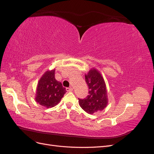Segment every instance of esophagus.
Listing matches in <instances>:
<instances>
[{
    "mask_svg": "<svg viewBox=\"0 0 154 154\" xmlns=\"http://www.w3.org/2000/svg\"><path fill=\"white\" fill-rule=\"evenodd\" d=\"M66 91L67 92H72L73 89H72V88H71V87H67V88H66Z\"/></svg>",
    "mask_w": 154,
    "mask_h": 154,
    "instance_id": "34e87169",
    "label": "esophagus"
}]
</instances>
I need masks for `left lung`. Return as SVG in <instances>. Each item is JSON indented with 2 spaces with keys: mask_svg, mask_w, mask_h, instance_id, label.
<instances>
[{
  "mask_svg": "<svg viewBox=\"0 0 154 154\" xmlns=\"http://www.w3.org/2000/svg\"><path fill=\"white\" fill-rule=\"evenodd\" d=\"M88 87V95L85 99H78L82 109L88 114L103 110L108 104L107 91L103 78L95 69H91L85 75Z\"/></svg>",
  "mask_w": 154,
  "mask_h": 154,
  "instance_id": "obj_1",
  "label": "left lung"
}]
</instances>
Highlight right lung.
Segmentation results:
<instances>
[{
	"instance_id": "obj_1",
	"label": "right lung",
	"mask_w": 154,
	"mask_h": 154,
	"mask_svg": "<svg viewBox=\"0 0 154 154\" xmlns=\"http://www.w3.org/2000/svg\"><path fill=\"white\" fill-rule=\"evenodd\" d=\"M54 71V69L46 71L40 79L36 88V101L47 108L57 105L66 92L62 83L55 79Z\"/></svg>"
}]
</instances>
